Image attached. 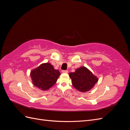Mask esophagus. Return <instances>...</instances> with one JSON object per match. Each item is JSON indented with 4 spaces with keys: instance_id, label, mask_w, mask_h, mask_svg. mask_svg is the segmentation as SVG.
I'll return each instance as SVG.
<instances>
[{
    "instance_id": "esophagus-1",
    "label": "esophagus",
    "mask_w": 130,
    "mask_h": 130,
    "mask_svg": "<svg viewBox=\"0 0 130 130\" xmlns=\"http://www.w3.org/2000/svg\"><path fill=\"white\" fill-rule=\"evenodd\" d=\"M62 72L63 73H67L68 72V70H62Z\"/></svg>"
}]
</instances>
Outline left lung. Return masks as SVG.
<instances>
[{
	"label": "left lung",
	"mask_w": 130,
	"mask_h": 130,
	"mask_svg": "<svg viewBox=\"0 0 130 130\" xmlns=\"http://www.w3.org/2000/svg\"><path fill=\"white\" fill-rule=\"evenodd\" d=\"M69 75L74 87L81 92L89 91L98 81V78L85 67L77 69L74 73H70Z\"/></svg>",
	"instance_id": "8db88e82"
}]
</instances>
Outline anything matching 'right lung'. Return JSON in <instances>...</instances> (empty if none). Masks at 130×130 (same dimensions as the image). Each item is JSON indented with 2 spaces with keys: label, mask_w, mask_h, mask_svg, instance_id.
<instances>
[{
  "label": "right lung",
  "mask_w": 130,
  "mask_h": 130,
  "mask_svg": "<svg viewBox=\"0 0 130 130\" xmlns=\"http://www.w3.org/2000/svg\"><path fill=\"white\" fill-rule=\"evenodd\" d=\"M60 74L49 63L42 64L30 73L34 85L43 90H48L55 84Z\"/></svg>",
  "instance_id": "obj_1"
}]
</instances>
